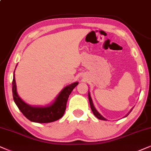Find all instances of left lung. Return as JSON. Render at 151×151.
I'll return each instance as SVG.
<instances>
[{"mask_svg": "<svg viewBox=\"0 0 151 151\" xmlns=\"http://www.w3.org/2000/svg\"><path fill=\"white\" fill-rule=\"evenodd\" d=\"M88 100H89V102H90V105H91V110H92L93 113L94 115L96 116L97 118H98V119H100V120H103V121H106V118H104L102 116H101V114H100V113L98 111L96 110V109L95 108L94 105H93V101H92V98H91V95H90V93L88 92Z\"/></svg>", "mask_w": 151, "mask_h": 151, "instance_id": "obj_1", "label": "left lung"}]
</instances>
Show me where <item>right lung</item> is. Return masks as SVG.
<instances>
[{
    "instance_id": "1",
    "label": "right lung",
    "mask_w": 151,
    "mask_h": 151,
    "mask_svg": "<svg viewBox=\"0 0 151 151\" xmlns=\"http://www.w3.org/2000/svg\"><path fill=\"white\" fill-rule=\"evenodd\" d=\"M15 71V70H14ZM74 82L65 87L59 93L55 102L47 106H32L25 103L18 96L16 89V81L14 74L12 80V95L15 104L26 118L32 122L39 123H47L56 121L63 117L66 109V104L70 93L78 85Z\"/></svg>"
}]
</instances>
